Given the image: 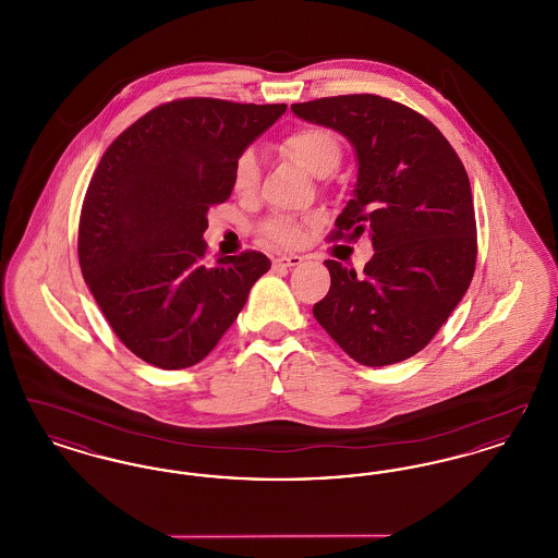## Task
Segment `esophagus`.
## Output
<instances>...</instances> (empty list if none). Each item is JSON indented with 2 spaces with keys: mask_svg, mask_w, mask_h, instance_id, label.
<instances>
[{
  "mask_svg": "<svg viewBox=\"0 0 558 558\" xmlns=\"http://www.w3.org/2000/svg\"><path fill=\"white\" fill-rule=\"evenodd\" d=\"M303 264V257H299V255H282V257H276L274 259V267L278 269H287V267H296Z\"/></svg>",
  "mask_w": 558,
  "mask_h": 558,
  "instance_id": "1",
  "label": "esophagus"
}]
</instances>
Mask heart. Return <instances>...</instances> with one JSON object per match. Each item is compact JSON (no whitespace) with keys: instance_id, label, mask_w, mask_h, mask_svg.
<instances>
[{"instance_id":"b5f03b06","label":"heart","mask_w":558,"mask_h":558,"mask_svg":"<svg viewBox=\"0 0 558 558\" xmlns=\"http://www.w3.org/2000/svg\"><path fill=\"white\" fill-rule=\"evenodd\" d=\"M282 153L314 178H326L341 160L339 142L332 133L319 128H303L289 133L282 140ZM255 182L257 162L251 155H244L234 169V186L239 192H248L255 187ZM262 236L271 244L291 246L301 240V228L289 217H274L262 226Z\"/></svg>"}]
</instances>
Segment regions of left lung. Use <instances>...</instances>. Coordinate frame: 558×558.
<instances>
[{
	"label": "left lung",
	"mask_w": 558,
	"mask_h": 558,
	"mask_svg": "<svg viewBox=\"0 0 558 558\" xmlns=\"http://www.w3.org/2000/svg\"><path fill=\"white\" fill-rule=\"evenodd\" d=\"M355 153L357 180L335 239L368 234L364 274L328 259L319 326L362 366L398 364L435 337L473 280L477 226L471 182L450 142L393 100L353 94L292 105Z\"/></svg>",
	"instance_id": "obj_1"
}]
</instances>
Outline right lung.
Returning <instances> with one entry per match:
<instances>
[{
    "instance_id": "right-lung-1",
    "label": "right lung",
    "mask_w": 558,
    "mask_h": 558,
    "mask_svg": "<svg viewBox=\"0 0 558 558\" xmlns=\"http://www.w3.org/2000/svg\"><path fill=\"white\" fill-rule=\"evenodd\" d=\"M287 105L187 98L157 107L100 160L80 221L85 284L140 360L182 371L211 353L271 267L246 251L207 262L211 205L230 198L242 153Z\"/></svg>"
}]
</instances>
